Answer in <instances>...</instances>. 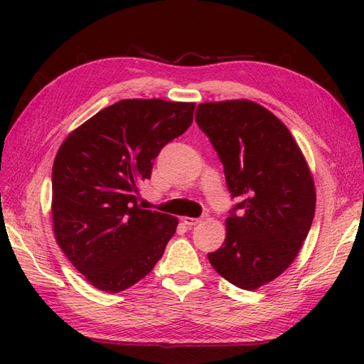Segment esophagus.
Wrapping results in <instances>:
<instances>
[{
  "mask_svg": "<svg viewBox=\"0 0 364 364\" xmlns=\"http://www.w3.org/2000/svg\"><path fill=\"white\" fill-rule=\"evenodd\" d=\"M202 220H203V218H184L183 219L184 225H188V227H196L197 223H200Z\"/></svg>",
  "mask_w": 364,
  "mask_h": 364,
  "instance_id": "obj_1",
  "label": "esophagus"
}]
</instances>
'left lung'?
Returning <instances> with one entry per match:
<instances>
[{
    "label": "left lung",
    "instance_id": "1",
    "mask_svg": "<svg viewBox=\"0 0 364 364\" xmlns=\"http://www.w3.org/2000/svg\"><path fill=\"white\" fill-rule=\"evenodd\" d=\"M196 122L218 151L236 200L225 242L208 259L237 288L257 289L289 267L311 228L310 170L289 129L250 100L198 105Z\"/></svg>",
    "mask_w": 364,
    "mask_h": 364
}]
</instances>
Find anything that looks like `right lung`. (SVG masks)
<instances>
[{"label":"right lung","mask_w":364,"mask_h":364,"mask_svg":"<svg viewBox=\"0 0 364 364\" xmlns=\"http://www.w3.org/2000/svg\"><path fill=\"white\" fill-rule=\"evenodd\" d=\"M196 103L120 100L68 136L53 164L54 236L65 257L105 292L151 272L178 220L137 205L162 146L192 123Z\"/></svg>","instance_id":"right-lung-1"}]
</instances>
